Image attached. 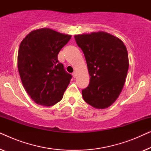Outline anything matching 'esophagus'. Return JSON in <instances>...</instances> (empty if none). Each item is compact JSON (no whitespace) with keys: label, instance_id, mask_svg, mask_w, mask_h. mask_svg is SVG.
Returning <instances> with one entry per match:
<instances>
[{"label":"esophagus","instance_id":"34e87169","mask_svg":"<svg viewBox=\"0 0 151 151\" xmlns=\"http://www.w3.org/2000/svg\"><path fill=\"white\" fill-rule=\"evenodd\" d=\"M72 75H73V78H76V72H73V73H72Z\"/></svg>","mask_w":151,"mask_h":151}]
</instances>
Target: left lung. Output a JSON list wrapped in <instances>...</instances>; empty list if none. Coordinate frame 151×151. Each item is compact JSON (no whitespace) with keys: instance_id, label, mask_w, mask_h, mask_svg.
Instances as JSON below:
<instances>
[{"instance_id":"left-lung-1","label":"left lung","mask_w":151,"mask_h":151,"mask_svg":"<svg viewBox=\"0 0 151 151\" xmlns=\"http://www.w3.org/2000/svg\"><path fill=\"white\" fill-rule=\"evenodd\" d=\"M83 51L90 82L82 91L84 100L96 109L111 106L118 98L129 69L126 46L118 38L106 32L76 35Z\"/></svg>"}]
</instances>
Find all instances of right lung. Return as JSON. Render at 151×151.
Returning <instances> with one entry per match:
<instances>
[{
	"instance_id": "right-lung-1",
	"label": "right lung",
	"mask_w": 151,
	"mask_h": 151,
	"mask_svg": "<svg viewBox=\"0 0 151 151\" xmlns=\"http://www.w3.org/2000/svg\"><path fill=\"white\" fill-rule=\"evenodd\" d=\"M71 38L42 28L31 32L20 43L18 72L26 91L38 104L53 106L63 98L72 76L59 63L58 55Z\"/></svg>"
}]
</instances>
